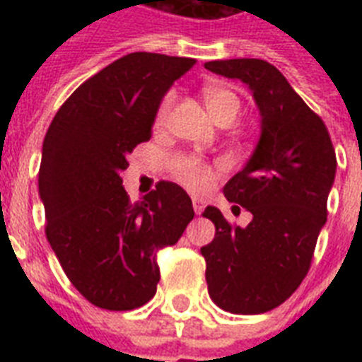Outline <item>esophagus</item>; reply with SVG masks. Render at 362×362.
I'll list each match as a JSON object with an SVG mask.
<instances>
[{
  "mask_svg": "<svg viewBox=\"0 0 362 362\" xmlns=\"http://www.w3.org/2000/svg\"><path fill=\"white\" fill-rule=\"evenodd\" d=\"M192 201H193V210H195V214H201V212L204 210L203 201H201V199H197V197H193Z\"/></svg>",
  "mask_w": 362,
  "mask_h": 362,
  "instance_id": "1",
  "label": "esophagus"
}]
</instances>
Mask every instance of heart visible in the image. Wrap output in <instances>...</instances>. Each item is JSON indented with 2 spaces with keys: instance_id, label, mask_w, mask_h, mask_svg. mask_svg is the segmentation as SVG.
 I'll return each instance as SVG.
<instances>
[{
  "instance_id": "heart-1",
  "label": "heart",
  "mask_w": 362,
  "mask_h": 362,
  "mask_svg": "<svg viewBox=\"0 0 362 362\" xmlns=\"http://www.w3.org/2000/svg\"><path fill=\"white\" fill-rule=\"evenodd\" d=\"M203 98L206 107H209L210 115L214 116L216 122L223 118V116H233L235 118L238 115V110H240V99L227 88L204 86ZM173 105H175V92H169L159 105L158 115H156L158 124H163L169 118ZM173 173H175L176 180L189 187V189H193V192L209 189L216 176L214 169L209 163H204L203 159L195 158V156H180L173 163Z\"/></svg>"
}]
</instances>
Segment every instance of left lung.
<instances>
[{
    "label": "left lung",
    "instance_id": "left-lung-1",
    "mask_svg": "<svg viewBox=\"0 0 362 362\" xmlns=\"http://www.w3.org/2000/svg\"><path fill=\"white\" fill-rule=\"evenodd\" d=\"M204 67L244 82L261 116L252 158L223 187L227 201L252 212V221L238 227L216 206L203 212L216 226L214 240L201 247L209 295L231 314H263L291 297L308 274L337 153L323 120L272 64L237 58Z\"/></svg>",
    "mask_w": 362,
    "mask_h": 362
}]
</instances>
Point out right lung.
Returning a JSON list of instances; mask_svg holds the SVG:
<instances>
[{
	"label": "right lung",
	"mask_w": 362,
	"mask_h": 362,
	"mask_svg": "<svg viewBox=\"0 0 362 362\" xmlns=\"http://www.w3.org/2000/svg\"><path fill=\"white\" fill-rule=\"evenodd\" d=\"M193 65V58L127 54L76 88L48 127L39 169L45 231L93 306L146 304L158 289V252L176 244L195 216L178 184L159 182L131 203L120 176L127 153L150 141L163 95Z\"/></svg>",
	"instance_id": "1"
}]
</instances>
